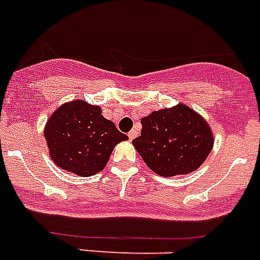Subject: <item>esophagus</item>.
Here are the masks:
<instances>
[{
  "label": "esophagus",
  "mask_w": 260,
  "mask_h": 260,
  "mask_svg": "<svg viewBox=\"0 0 260 260\" xmlns=\"http://www.w3.org/2000/svg\"><path fill=\"white\" fill-rule=\"evenodd\" d=\"M136 136H137V131H131L129 134H128V137H129V140H134V139Z\"/></svg>",
  "instance_id": "1"
}]
</instances>
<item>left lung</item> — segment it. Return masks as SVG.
<instances>
[{
    "label": "left lung",
    "instance_id": "obj_1",
    "mask_svg": "<svg viewBox=\"0 0 260 260\" xmlns=\"http://www.w3.org/2000/svg\"><path fill=\"white\" fill-rule=\"evenodd\" d=\"M141 125L132 143L148 168L162 177L196 171L213 148L208 123L184 104L154 111L141 119Z\"/></svg>",
    "mask_w": 260,
    "mask_h": 260
}]
</instances>
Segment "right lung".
Segmentation results:
<instances>
[{"label":"right lung","instance_id":"right-lung-1","mask_svg":"<svg viewBox=\"0 0 260 260\" xmlns=\"http://www.w3.org/2000/svg\"><path fill=\"white\" fill-rule=\"evenodd\" d=\"M45 137L58 167L86 177L103 171L116 144L128 139L103 117L99 107L83 100L64 104L52 113Z\"/></svg>","mask_w":260,"mask_h":260}]
</instances>
